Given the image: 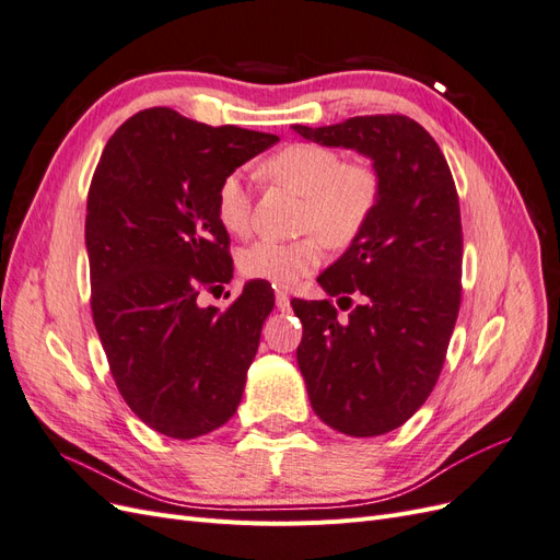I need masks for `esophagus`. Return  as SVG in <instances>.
<instances>
[{
	"label": "esophagus",
	"mask_w": 560,
	"mask_h": 560,
	"mask_svg": "<svg viewBox=\"0 0 560 560\" xmlns=\"http://www.w3.org/2000/svg\"><path fill=\"white\" fill-rule=\"evenodd\" d=\"M276 306H278V311H290V294L287 292H278L276 294Z\"/></svg>",
	"instance_id": "esophagus-1"
}]
</instances>
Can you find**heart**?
Instances as JSON below:
<instances>
[{"mask_svg": "<svg viewBox=\"0 0 560 560\" xmlns=\"http://www.w3.org/2000/svg\"><path fill=\"white\" fill-rule=\"evenodd\" d=\"M261 175L303 198L299 241H257L241 252L243 276L290 290L325 261V247H348L374 217L383 182L374 163L346 161L334 147L294 142L268 156ZM214 212L233 235L252 231V194L241 173L226 175L217 186Z\"/></svg>", "mask_w": 560, "mask_h": 560, "instance_id": "1", "label": "heart"}]
</instances>
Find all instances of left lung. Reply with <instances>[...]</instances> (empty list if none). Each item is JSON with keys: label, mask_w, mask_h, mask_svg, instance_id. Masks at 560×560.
<instances>
[{"label": "left lung", "mask_w": 560, "mask_h": 560, "mask_svg": "<svg viewBox=\"0 0 560 560\" xmlns=\"http://www.w3.org/2000/svg\"><path fill=\"white\" fill-rule=\"evenodd\" d=\"M306 140L358 149L381 173L366 229L317 282L331 299L292 301L303 325L296 362L313 411L350 436L409 420L436 385L463 294V224L455 182L432 135L404 114L294 126ZM363 303L351 306V296Z\"/></svg>", "instance_id": "8db88e82"}]
</instances>
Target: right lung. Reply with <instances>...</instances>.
Listing matches in <instances>:
<instances>
[{
	"label": "right lung",
	"mask_w": 560,
	"mask_h": 560,
	"mask_svg": "<svg viewBox=\"0 0 560 560\" xmlns=\"http://www.w3.org/2000/svg\"><path fill=\"white\" fill-rule=\"evenodd\" d=\"M278 135L151 107L112 135L86 206L91 311L118 393L144 425L208 434L235 413L273 290L247 282L226 311L198 294L233 278L217 186Z\"/></svg>",
	"instance_id": "add662e5"
}]
</instances>
